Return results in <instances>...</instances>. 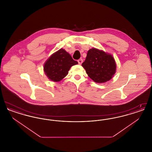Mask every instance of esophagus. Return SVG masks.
<instances>
[{
    "instance_id": "1",
    "label": "esophagus",
    "mask_w": 152,
    "mask_h": 152,
    "mask_svg": "<svg viewBox=\"0 0 152 152\" xmlns=\"http://www.w3.org/2000/svg\"><path fill=\"white\" fill-rule=\"evenodd\" d=\"M77 61H78L79 64H81L83 62V59H79V60H77Z\"/></svg>"
}]
</instances>
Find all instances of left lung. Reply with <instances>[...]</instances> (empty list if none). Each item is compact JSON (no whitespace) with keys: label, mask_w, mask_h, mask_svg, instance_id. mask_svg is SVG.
I'll use <instances>...</instances> for the list:
<instances>
[{"label":"left lung","mask_w":152,"mask_h":152,"mask_svg":"<svg viewBox=\"0 0 152 152\" xmlns=\"http://www.w3.org/2000/svg\"><path fill=\"white\" fill-rule=\"evenodd\" d=\"M82 66L88 76L97 83L109 81L116 72V63L113 56L96 48L88 51Z\"/></svg>","instance_id":"1"}]
</instances>
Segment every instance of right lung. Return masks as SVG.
Returning a JSON list of instances; mask_svg holds the SVG:
<instances>
[{
    "label": "right lung",
    "instance_id": "add662e5",
    "mask_svg": "<svg viewBox=\"0 0 152 152\" xmlns=\"http://www.w3.org/2000/svg\"><path fill=\"white\" fill-rule=\"evenodd\" d=\"M71 56L61 48L52 55L44 65V71L49 79L53 81H59L68 73L73 65L77 64Z\"/></svg>",
    "mask_w": 152,
    "mask_h": 152
}]
</instances>
